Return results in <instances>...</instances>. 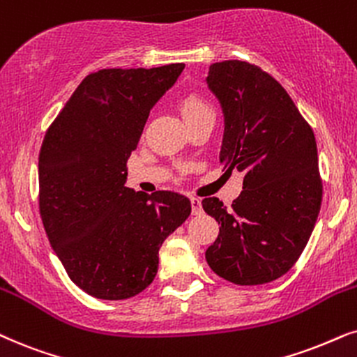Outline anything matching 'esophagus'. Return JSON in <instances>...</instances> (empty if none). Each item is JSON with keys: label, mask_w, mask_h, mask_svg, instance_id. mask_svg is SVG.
Instances as JSON below:
<instances>
[{"label": "esophagus", "mask_w": 357, "mask_h": 357, "mask_svg": "<svg viewBox=\"0 0 357 357\" xmlns=\"http://www.w3.org/2000/svg\"><path fill=\"white\" fill-rule=\"evenodd\" d=\"M192 213L193 215H202L203 213V208H202V202L198 200V198H192Z\"/></svg>", "instance_id": "34e87169"}]
</instances>
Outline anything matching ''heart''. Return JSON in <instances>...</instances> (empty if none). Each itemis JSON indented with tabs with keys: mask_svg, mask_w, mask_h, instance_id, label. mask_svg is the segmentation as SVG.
I'll list each match as a JSON object with an SVG mask.
<instances>
[{
	"mask_svg": "<svg viewBox=\"0 0 357 357\" xmlns=\"http://www.w3.org/2000/svg\"><path fill=\"white\" fill-rule=\"evenodd\" d=\"M210 111H211L210 105L205 103V101L198 98L195 95L185 96L182 103H180V113H182L185 123L192 121V119L202 116V114L205 113H210Z\"/></svg>",
	"mask_w": 357,
	"mask_h": 357,
	"instance_id": "1",
	"label": "heart"
}]
</instances>
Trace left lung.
<instances>
[{
  "label": "left lung",
  "mask_w": 357,
  "mask_h": 357,
  "mask_svg": "<svg viewBox=\"0 0 357 357\" xmlns=\"http://www.w3.org/2000/svg\"><path fill=\"white\" fill-rule=\"evenodd\" d=\"M206 85L225 116L220 162L229 172H244L243 192L229 210L216 197L202 202L221 225L206 262L236 285L267 284L298 261L320 213L313 129L284 86L252 63H213Z\"/></svg>",
  "instance_id": "obj_1"
}]
</instances>
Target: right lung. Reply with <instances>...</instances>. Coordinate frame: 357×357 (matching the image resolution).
Returning <instances> with one entry per match:
<instances>
[{
  "label": "right lung",
  "mask_w": 357,
  "mask_h": 357,
  "mask_svg": "<svg viewBox=\"0 0 357 357\" xmlns=\"http://www.w3.org/2000/svg\"><path fill=\"white\" fill-rule=\"evenodd\" d=\"M183 63L103 68L73 91L39 154V210L73 284L95 298L134 297L154 280L159 249L188 218L175 192H134L126 162L151 109Z\"/></svg>",
  "instance_id": "1"
}]
</instances>
